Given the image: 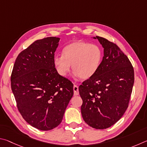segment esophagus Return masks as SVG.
Returning a JSON list of instances; mask_svg holds the SVG:
<instances>
[{"label": "esophagus", "mask_w": 147, "mask_h": 147, "mask_svg": "<svg viewBox=\"0 0 147 147\" xmlns=\"http://www.w3.org/2000/svg\"><path fill=\"white\" fill-rule=\"evenodd\" d=\"M74 96H78L79 95V87L76 84L74 85Z\"/></svg>", "instance_id": "obj_1"}]
</instances>
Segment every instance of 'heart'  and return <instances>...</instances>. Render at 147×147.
Instances as JSON below:
<instances>
[{
  "instance_id": "heart-1",
  "label": "heart",
  "mask_w": 147,
  "mask_h": 147,
  "mask_svg": "<svg viewBox=\"0 0 147 147\" xmlns=\"http://www.w3.org/2000/svg\"><path fill=\"white\" fill-rule=\"evenodd\" d=\"M102 56V51L99 46L77 40L64 46L63 55L54 56L53 64L61 76L68 74L71 65L76 76L87 79L98 71Z\"/></svg>"
}]
</instances>
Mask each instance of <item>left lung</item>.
<instances>
[{
	"mask_svg": "<svg viewBox=\"0 0 147 147\" xmlns=\"http://www.w3.org/2000/svg\"><path fill=\"white\" fill-rule=\"evenodd\" d=\"M104 48L101 66L79 87L84 121L105 129L118 121L128 107L134 83V71L127 56L116 44L96 36ZM94 37V38H96Z\"/></svg>",
	"mask_w": 147,
	"mask_h": 147,
	"instance_id": "1",
	"label": "left lung"
}]
</instances>
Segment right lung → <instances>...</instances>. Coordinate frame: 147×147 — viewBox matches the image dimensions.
<instances>
[{
  "mask_svg": "<svg viewBox=\"0 0 147 147\" xmlns=\"http://www.w3.org/2000/svg\"><path fill=\"white\" fill-rule=\"evenodd\" d=\"M59 40L50 37L35 41L19 54L11 72L17 109L26 121L40 130L60 124L74 95V84L53 64Z\"/></svg>",
  "mask_w": 147,
  "mask_h": 147,
  "instance_id": "obj_1",
  "label": "right lung"
}]
</instances>
